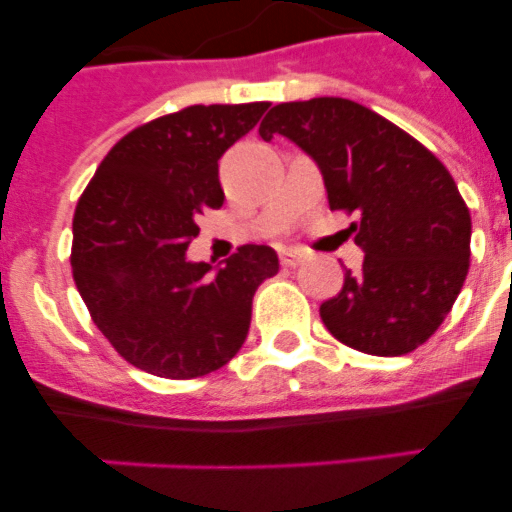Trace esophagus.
I'll return each instance as SVG.
<instances>
[{
    "label": "esophagus",
    "instance_id": "1",
    "mask_svg": "<svg viewBox=\"0 0 512 512\" xmlns=\"http://www.w3.org/2000/svg\"><path fill=\"white\" fill-rule=\"evenodd\" d=\"M305 259H307V253L300 251V248H282V251H279V261H282V266H297Z\"/></svg>",
    "mask_w": 512,
    "mask_h": 512
}]
</instances>
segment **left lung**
Wrapping results in <instances>:
<instances>
[{
  "instance_id": "left-lung-1",
  "label": "left lung",
  "mask_w": 512,
  "mask_h": 512,
  "mask_svg": "<svg viewBox=\"0 0 512 512\" xmlns=\"http://www.w3.org/2000/svg\"><path fill=\"white\" fill-rule=\"evenodd\" d=\"M259 133L284 135L318 164L330 210L359 212L351 230L364 264L320 305L325 328L364 354L415 351L469 271L472 217L449 169L395 122L341 97L277 104Z\"/></svg>"
}]
</instances>
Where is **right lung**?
<instances>
[{
    "mask_svg": "<svg viewBox=\"0 0 512 512\" xmlns=\"http://www.w3.org/2000/svg\"><path fill=\"white\" fill-rule=\"evenodd\" d=\"M269 102L192 104L130 130L104 156L74 212L71 269L94 325L148 374L194 379L228 364L253 295L279 271L274 248H238L225 266L187 259L197 217L223 205L217 161Z\"/></svg>",
    "mask_w": 512,
    "mask_h": 512,
    "instance_id": "1",
    "label": "right lung"
}]
</instances>
